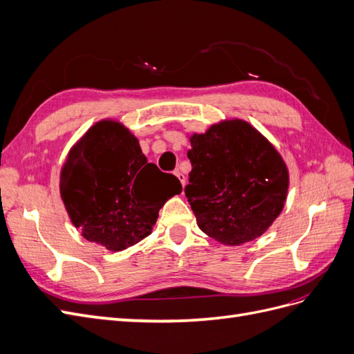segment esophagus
Returning a JSON list of instances; mask_svg holds the SVG:
<instances>
[{"mask_svg": "<svg viewBox=\"0 0 354 354\" xmlns=\"http://www.w3.org/2000/svg\"><path fill=\"white\" fill-rule=\"evenodd\" d=\"M174 174H176V177L180 180V183H181V186L185 187V185H186V177L180 173V171H174Z\"/></svg>", "mask_w": 354, "mask_h": 354, "instance_id": "esophagus-1", "label": "esophagus"}]
</instances>
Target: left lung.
I'll use <instances>...</instances> for the list:
<instances>
[{
    "mask_svg": "<svg viewBox=\"0 0 354 354\" xmlns=\"http://www.w3.org/2000/svg\"><path fill=\"white\" fill-rule=\"evenodd\" d=\"M189 142L185 192L199 229L227 246L260 238L288 196L289 173L277 149L239 118L212 124Z\"/></svg>",
    "mask_w": 354,
    "mask_h": 354,
    "instance_id": "left-lung-1",
    "label": "left lung"
}]
</instances>
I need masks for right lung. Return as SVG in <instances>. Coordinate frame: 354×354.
Masks as SVG:
<instances>
[{
    "instance_id": "1",
    "label": "right lung",
    "mask_w": 354,
    "mask_h": 354,
    "mask_svg": "<svg viewBox=\"0 0 354 354\" xmlns=\"http://www.w3.org/2000/svg\"><path fill=\"white\" fill-rule=\"evenodd\" d=\"M60 196L84 239L120 252L152 233L158 212L181 185L147 162L138 138L106 118L91 125L60 169Z\"/></svg>"
}]
</instances>
